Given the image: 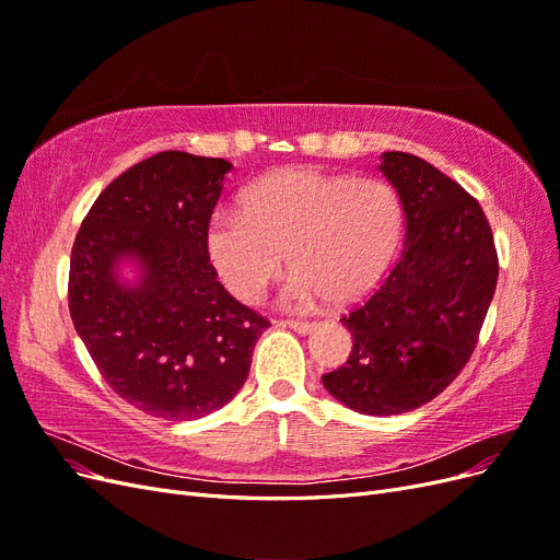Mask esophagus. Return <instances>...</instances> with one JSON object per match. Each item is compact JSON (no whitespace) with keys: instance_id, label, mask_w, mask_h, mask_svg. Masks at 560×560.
I'll return each instance as SVG.
<instances>
[{"instance_id":"34e87169","label":"esophagus","mask_w":560,"mask_h":560,"mask_svg":"<svg viewBox=\"0 0 560 560\" xmlns=\"http://www.w3.org/2000/svg\"><path fill=\"white\" fill-rule=\"evenodd\" d=\"M282 327H290L294 329L296 334H311L313 331V322H303V319H287V322H280Z\"/></svg>"}]
</instances>
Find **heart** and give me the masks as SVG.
<instances>
[{
	"instance_id": "1",
	"label": "heart",
	"mask_w": 560,
	"mask_h": 560,
	"mask_svg": "<svg viewBox=\"0 0 560 560\" xmlns=\"http://www.w3.org/2000/svg\"><path fill=\"white\" fill-rule=\"evenodd\" d=\"M243 210H214L206 252L226 290L243 303L259 301L284 268L282 290L292 308L325 299L343 306L366 294L393 259L401 206L376 177L350 179L306 165L282 167L243 194Z\"/></svg>"
}]
</instances>
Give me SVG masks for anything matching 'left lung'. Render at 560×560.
Masks as SVG:
<instances>
[{
	"label": "left lung",
	"instance_id": "1",
	"mask_svg": "<svg viewBox=\"0 0 560 560\" xmlns=\"http://www.w3.org/2000/svg\"><path fill=\"white\" fill-rule=\"evenodd\" d=\"M406 231L378 290L341 322L352 354L322 376L327 393L366 416H397L432 401L465 369L498 284V252L481 206L434 165L381 154Z\"/></svg>",
	"mask_w": 560,
	"mask_h": 560
}]
</instances>
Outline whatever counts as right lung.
<instances>
[{
    "instance_id": "1",
    "label": "right lung",
    "mask_w": 560,
    "mask_h": 560,
    "mask_svg": "<svg viewBox=\"0 0 560 560\" xmlns=\"http://www.w3.org/2000/svg\"><path fill=\"white\" fill-rule=\"evenodd\" d=\"M224 159L161 151L97 196L70 259V315L100 374L135 409L196 420L245 385L270 327L235 301L206 252L231 173ZM139 268L128 283L120 268Z\"/></svg>"
}]
</instances>
